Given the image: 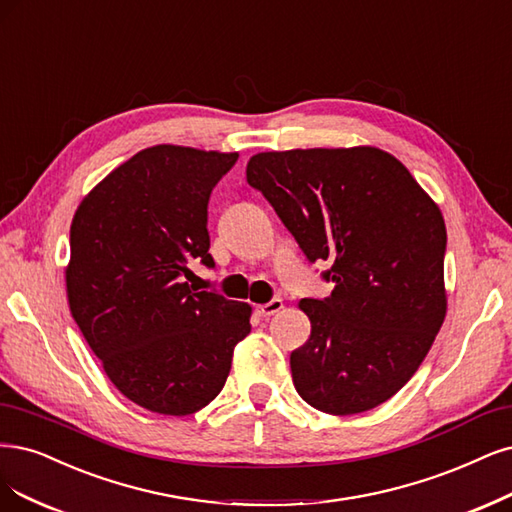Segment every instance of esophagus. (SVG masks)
Instances as JSON below:
<instances>
[{
	"mask_svg": "<svg viewBox=\"0 0 512 512\" xmlns=\"http://www.w3.org/2000/svg\"><path fill=\"white\" fill-rule=\"evenodd\" d=\"M281 309H284V301H281V298H273V301H269V303L256 305V313H258L260 317H271V315L279 313Z\"/></svg>",
	"mask_w": 512,
	"mask_h": 512,
	"instance_id": "34e87169",
	"label": "esophagus"
}]
</instances>
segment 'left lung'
<instances>
[{
    "mask_svg": "<svg viewBox=\"0 0 512 512\" xmlns=\"http://www.w3.org/2000/svg\"><path fill=\"white\" fill-rule=\"evenodd\" d=\"M334 290L303 298L298 396L328 415L379 407L424 362L447 315V228L396 156L375 146L254 154L245 169Z\"/></svg>",
    "mask_w": 512,
    "mask_h": 512,
    "instance_id": "8db88e82",
    "label": "left lung"
}]
</instances>
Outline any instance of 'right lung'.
Instances as JSON below:
<instances>
[{"label":"right lung","mask_w":512,"mask_h":512,"mask_svg":"<svg viewBox=\"0 0 512 512\" xmlns=\"http://www.w3.org/2000/svg\"><path fill=\"white\" fill-rule=\"evenodd\" d=\"M237 152L161 144L88 192L69 231V311L105 375L131 402L192 415L214 400L252 307L188 284V262L214 267L207 203Z\"/></svg>","instance_id":"add662e5"}]
</instances>
